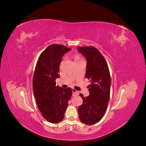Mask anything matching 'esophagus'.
Wrapping results in <instances>:
<instances>
[{"label": "esophagus", "mask_w": 146, "mask_h": 146, "mask_svg": "<svg viewBox=\"0 0 146 146\" xmlns=\"http://www.w3.org/2000/svg\"><path fill=\"white\" fill-rule=\"evenodd\" d=\"M72 92H73V95H78L79 94L78 91H77V90H76L75 89H72Z\"/></svg>", "instance_id": "34e87169"}]
</instances>
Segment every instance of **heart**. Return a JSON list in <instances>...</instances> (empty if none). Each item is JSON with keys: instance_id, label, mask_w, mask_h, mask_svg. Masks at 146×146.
Listing matches in <instances>:
<instances>
[{"instance_id": "1", "label": "heart", "mask_w": 146, "mask_h": 146, "mask_svg": "<svg viewBox=\"0 0 146 146\" xmlns=\"http://www.w3.org/2000/svg\"><path fill=\"white\" fill-rule=\"evenodd\" d=\"M74 60L75 61H77V60H82V58H81V57L80 56V55H76L74 56Z\"/></svg>"}]
</instances>
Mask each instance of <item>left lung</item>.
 Here are the masks:
<instances>
[{
    "instance_id": "left-lung-1",
    "label": "left lung",
    "mask_w": 146,
    "mask_h": 146,
    "mask_svg": "<svg viewBox=\"0 0 146 146\" xmlns=\"http://www.w3.org/2000/svg\"><path fill=\"white\" fill-rule=\"evenodd\" d=\"M78 50L86 58L85 77L91 82L88 86L90 96L84 98L80 94L83 104L78 107V116L82 122L91 125L105 115L110 99L111 76L107 61L98 48L78 46Z\"/></svg>"
}]
</instances>
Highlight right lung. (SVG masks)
I'll return each instance as SVG.
<instances>
[{"label":"right lung","instance_id":"right-lung-1","mask_svg":"<svg viewBox=\"0 0 146 146\" xmlns=\"http://www.w3.org/2000/svg\"><path fill=\"white\" fill-rule=\"evenodd\" d=\"M70 50L61 44L48 46L39 56L35 69L33 90L36 104L43 117L52 123L63 120L72 94L71 88L56 86L55 82L60 76L62 57Z\"/></svg>","mask_w":146,"mask_h":146}]
</instances>
